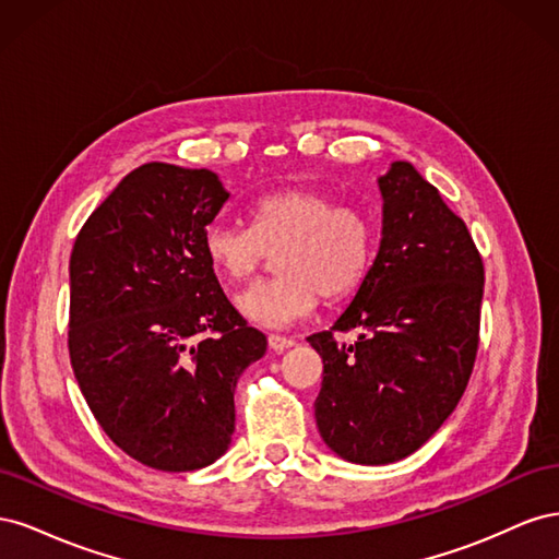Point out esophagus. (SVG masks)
<instances>
[{
	"label": "esophagus",
	"instance_id": "1",
	"mask_svg": "<svg viewBox=\"0 0 559 559\" xmlns=\"http://www.w3.org/2000/svg\"><path fill=\"white\" fill-rule=\"evenodd\" d=\"M267 345H270V349H273V352H284V349L294 347L296 343L292 341V337H284V335H277V333H270V335H267Z\"/></svg>",
	"mask_w": 559,
	"mask_h": 559
}]
</instances>
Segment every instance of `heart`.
Returning a JSON list of instances; mask_svg holds the SVG:
<instances>
[{"label": "heart", "mask_w": 559, "mask_h": 559, "mask_svg": "<svg viewBox=\"0 0 559 559\" xmlns=\"http://www.w3.org/2000/svg\"><path fill=\"white\" fill-rule=\"evenodd\" d=\"M376 218L359 205H335L317 189H280L251 202L249 228L212 224L202 253L218 275L240 282L275 251L277 277L251 284L235 308L257 326L284 329L308 317L319 296L341 298L364 282L376 253Z\"/></svg>", "instance_id": "obj_1"}]
</instances>
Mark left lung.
<instances>
[{
    "instance_id": "8db88e82",
    "label": "left lung",
    "mask_w": 559,
    "mask_h": 559,
    "mask_svg": "<svg viewBox=\"0 0 559 559\" xmlns=\"http://www.w3.org/2000/svg\"><path fill=\"white\" fill-rule=\"evenodd\" d=\"M380 247L331 331L314 419L341 460L380 466L425 445L452 415L478 352L485 270L466 224L411 163L378 177ZM357 328L352 346L333 330Z\"/></svg>"
}]
</instances>
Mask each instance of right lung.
Masks as SVG:
<instances>
[{
    "label": "right lung",
    "mask_w": 559,
    "mask_h": 559,
    "mask_svg": "<svg viewBox=\"0 0 559 559\" xmlns=\"http://www.w3.org/2000/svg\"><path fill=\"white\" fill-rule=\"evenodd\" d=\"M230 193L210 170L146 163L109 193L70 259V359L99 427L132 460L195 471L235 431V386L267 341L202 253Z\"/></svg>",
    "instance_id": "add662e5"
}]
</instances>
